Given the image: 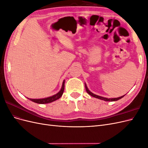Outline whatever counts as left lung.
Instances as JSON below:
<instances>
[{"instance_id": "8db88e82", "label": "left lung", "mask_w": 148, "mask_h": 148, "mask_svg": "<svg viewBox=\"0 0 148 148\" xmlns=\"http://www.w3.org/2000/svg\"><path fill=\"white\" fill-rule=\"evenodd\" d=\"M84 86H85V88H86V92L89 94V95H91V96L94 97H96V98H97V99H99L101 100H103V101H118L120 99H122V97H123L125 95L121 96V97H116V98H106V97H102V96H98V95H95V94L92 93V92H91L89 90L86 83H84Z\"/></svg>"}]
</instances>
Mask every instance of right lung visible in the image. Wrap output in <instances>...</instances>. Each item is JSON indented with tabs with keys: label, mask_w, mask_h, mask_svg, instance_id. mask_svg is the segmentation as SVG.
I'll list each match as a JSON object with an SVG mask.
<instances>
[{
	"label": "right lung",
	"mask_w": 148,
	"mask_h": 148,
	"mask_svg": "<svg viewBox=\"0 0 148 148\" xmlns=\"http://www.w3.org/2000/svg\"><path fill=\"white\" fill-rule=\"evenodd\" d=\"M64 87H65V80H64L63 83H62V86L60 90L54 95L48 97H46V98H42V99H29V98H28V97L27 98L30 101L36 103H38V104H47V103H51L57 99H59V98L62 96L64 91Z\"/></svg>",
	"instance_id": "1"
}]
</instances>
